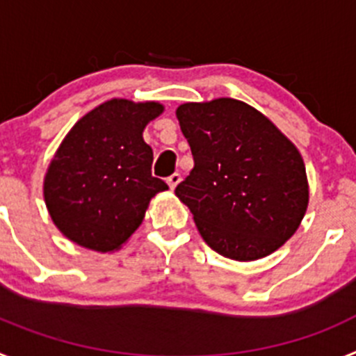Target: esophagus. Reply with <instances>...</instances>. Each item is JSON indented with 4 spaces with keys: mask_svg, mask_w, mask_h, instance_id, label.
<instances>
[{
    "mask_svg": "<svg viewBox=\"0 0 356 356\" xmlns=\"http://www.w3.org/2000/svg\"><path fill=\"white\" fill-rule=\"evenodd\" d=\"M180 181H181V175H180V172H175V175H171L168 178V185H169V187H171V191H175L176 185L180 184Z\"/></svg>",
    "mask_w": 356,
    "mask_h": 356,
    "instance_id": "obj_1",
    "label": "esophagus"
}]
</instances>
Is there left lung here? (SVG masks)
Returning <instances> with one entry per match:
<instances>
[{
  "instance_id": "8db88e82",
  "label": "left lung",
  "mask_w": 356,
  "mask_h": 356,
  "mask_svg": "<svg viewBox=\"0 0 356 356\" xmlns=\"http://www.w3.org/2000/svg\"><path fill=\"white\" fill-rule=\"evenodd\" d=\"M176 118L194 169L175 194L193 212L203 241L238 262L284 246L308 207L298 147L262 112L232 97L184 103Z\"/></svg>"
}]
</instances>
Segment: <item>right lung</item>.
<instances>
[{"instance_id": "add662e5", "label": "right lung", "mask_w": 356, "mask_h": 356, "mask_svg": "<svg viewBox=\"0 0 356 356\" xmlns=\"http://www.w3.org/2000/svg\"><path fill=\"white\" fill-rule=\"evenodd\" d=\"M159 102L114 97L78 119L53 155L44 176L51 221L69 241L112 253L139 228L151 197L168 184L151 176L153 149L144 143Z\"/></svg>"}]
</instances>
